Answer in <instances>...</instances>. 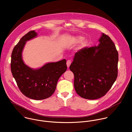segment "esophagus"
<instances>
[{
    "label": "esophagus",
    "mask_w": 132,
    "mask_h": 132,
    "mask_svg": "<svg viewBox=\"0 0 132 132\" xmlns=\"http://www.w3.org/2000/svg\"><path fill=\"white\" fill-rule=\"evenodd\" d=\"M71 63V61H70V60H67V63H66V64H67V67H68V68H69V66H70V65Z\"/></svg>",
    "instance_id": "1"
}]
</instances>
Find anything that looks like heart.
Masks as SVG:
<instances>
[{
	"mask_svg": "<svg viewBox=\"0 0 132 132\" xmlns=\"http://www.w3.org/2000/svg\"><path fill=\"white\" fill-rule=\"evenodd\" d=\"M83 39H84V38L82 36H77L74 37L72 39L71 43L73 44H76L81 42L80 45L79 46V49H83L87 46L88 43V42L86 40H83Z\"/></svg>",
	"mask_w": 132,
	"mask_h": 132,
	"instance_id": "1",
	"label": "heart"
}]
</instances>
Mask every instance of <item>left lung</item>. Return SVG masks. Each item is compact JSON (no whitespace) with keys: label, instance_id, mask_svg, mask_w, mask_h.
I'll use <instances>...</instances> for the list:
<instances>
[{"label":"left lung","instance_id":"1","mask_svg":"<svg viewBox=\"0 0 132 132\" xmlns=\"http://www.w3.org/2000/svg\"><path fill=\"white\" fill-rule=\"evenodd\" d=\"M97 46L76 52L70 70L76 93L87 100L101 98L111 88L118 76V52L114 44L102 33Z\"/></svg>","mask_w":132,"mask_h":132}]
</instances>
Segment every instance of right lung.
I'll return each instance as SVG.
<instances>
[{
    "instance_id": "right-lung-1",
    "label": "right lung",
    "mask_w": 132,
    "mask_h": 132,
    "mask_svg": "<svg viewBox=\"0 0 132 132\" xmlns=\"http://www.w3.org/2000/svg\"><path fill=\"white\" fill-rule=\"evenodd\" d=\"M37 36L35 30H31L21 38L12 52L10 67L21 93L31 99L42 100L54 93L58 79L67 70V65L66 60L63 59L47 63L38 69L27 66L22 59V51L26 42Z\"/></svg>"
}]
</instances>
